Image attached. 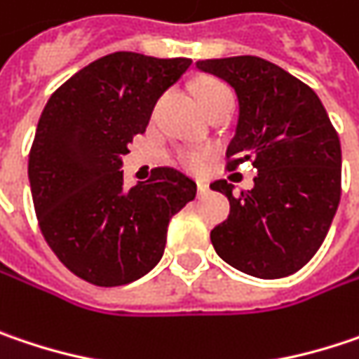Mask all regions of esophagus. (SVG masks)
I'll return each instance as SVG.
<instances>
[{
    "label": "esophagus",
    "instance_id": "obj_1",
    "mask_svg": "<svg viewBox=\"0 0 359 359\" xmlns=\"http://www.w3.org/2000/svg\"><path fill=\"white\" fill-rule=\"evenodd\" d=\"M208 192H210L208 184H204V182H198V196H206Z\"/></svg>",
    "mask_w": 359,
    "mask_h": 359
}]
</instances>
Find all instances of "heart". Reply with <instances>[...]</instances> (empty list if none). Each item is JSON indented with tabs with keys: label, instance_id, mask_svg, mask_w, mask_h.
<instances>
[{
	"label": "heart",
	"instance_id": "b5f03b06",
	"mask_svg": "<svg viewBox=\"0 0 359 359\" xmlns=\"http://www.w3.org/2000/svg\"><path fill=\"white\" fill-rule=\"evenodd\" d=\"M218 91H226V88L220 86V83H204V86H200V90H198V100L204 102V100H208L210 95H215ZM180 161H182V165L184 167L198 171L200 167L204 165V155L198 153V151H184V153L180 155Z\"/></svg>",
	"mask_w": 359,
	"mask_h": 359
}]
</instances>
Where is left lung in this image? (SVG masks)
Returning <instances> with one entry per match:
<instances>
[{"mask_svg":"<svg viewBox=\"0 0 359 359\" xmlns=\"http://www.w3.org/2000/svg\"><path fill=\"white\" fill-rule=\"evenodd\" d=\"M196 69L226 81L239 100L226 169L251 161L255 186L233 192L218 180L231 212L210 231L220 259L276 280L311 262L325 241L341 198V144L319 95L282 67L259 57L198 61Z\"/></svg>","mask_w":359,"mask_h":359,"instance_id":"1","label":"left lung"}]
</instances>
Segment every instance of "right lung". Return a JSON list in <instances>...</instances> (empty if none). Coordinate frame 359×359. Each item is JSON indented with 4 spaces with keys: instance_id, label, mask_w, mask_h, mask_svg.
I'll return each mask as SVG.
<instances>
[{
    "instance_id": "right-lung-1",
    "label": "right lung",
    "mask_w": 359,
    "mask_h": 359,
    "mask_svg": "<svg viewBox=\"0 0 359 359\" xmlns=\"http://www.w3.org/2000/svg\"><path fill=\"white\" fill-rule=\"evenodd\" d=\"M192 65L112 53L67 79L46 102L28 159V180L48 247L81 280L122 286L159 264L167 224L196 198V184L173 167L124 188L128 142Z\"/></svg>"
}]
</instances>
